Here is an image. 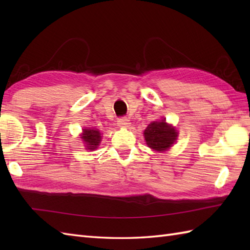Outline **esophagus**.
<instances>
[{
  "mask_svg": "<svg viewBox=\"0 0 250 250\" xmlns=\"http://www.w3.org/2000/svg\"><path fill=\"white\" fill-rule=\"evenodd\" d=\"M117 125L121 126V128H128L130 125V120L126 118V117H120V118L117 120Z\"/></svg>",
  "mask_w": 250,
  "mask_h": 250,
  "instance_id": "34e87169",
  "label": "esophagus"
}]
</instances>
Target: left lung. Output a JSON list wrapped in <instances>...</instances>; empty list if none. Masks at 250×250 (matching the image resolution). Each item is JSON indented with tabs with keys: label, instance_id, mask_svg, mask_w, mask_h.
Wrapping results in <instances>:
<instances>
[{
	"label": "left lung",
	"instance_id": "8db88e82",
	"mask_svg": "<svg viewBox=\"0 0 250 250\" xmlns=\"http://www.w3.org/2000/svg\"><path fill=\"white\" fill-rule=\"evenodd\" d=\"M147 145L157 151L167 150L171 147L177 137V132L166 120L153 121L144 131Z\"/></svg>",
	"mask_w": 250,
	"mask_h": 250
}]
</instances>
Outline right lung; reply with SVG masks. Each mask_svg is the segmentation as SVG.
I'll list each match as a JSON object with an SVG mask.
<instances>
[{"label":"right lung","instance_id":"right-lung-1","mask_svg":"<svg viewBox=\"0 0 250 250\" xmlns=\"http://www.w3.org/2000/svg\"><path fill=\"white\" fill-rule=\"evenodd\" d=\"M82 139L86 144L87 149L93 150L99 146V143L101 142V133L98 130L84 129Z\"/></svg>","mask_w":250,"mask_h":250}]
</instances>
